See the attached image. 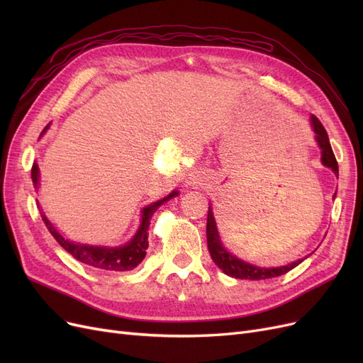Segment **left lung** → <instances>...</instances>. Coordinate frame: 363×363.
Masks as SVG:
<instances>
[{
	"mask_svg": "<svg viewBox=\"0 0 363 363\" xmlns=\"http://www.w3.org/2000/svg\"><path fill=\"white\" fill-rule=\"evenodd\" d=\"M311 123L315 131V139L318 142V145L321 148V162L324 167L330 168L336 175L339 174V168H337V162L336 157L333 155V150L330 145V140H328V135L325 128L323 127L321 121L318 119L316 116L312 115ZM336 196V194L333 195V199ZM206 233H207V247H208V252H211L212 260L216 263V267L219 269H223L224 274L230 277L235 279H244V280H265V279H272V277H279L283 276V274L289 272L291 269H294L295 267H298L300 263L303 262L301 259L289 263L286 267H277V268H262V267H256L251 265V263H247L244 260L238 259L236 256H233L232 252H228L223 244L221 239H219L218 235V228H216V223L215 218L212 213V207L208 206V213H207V227H206Z\"/></svg>",
	"mask_w": 363,
	"mask_h": 363,
	"instance_id": "8db88e82",
	"label": "left lung"
}]
</instances>
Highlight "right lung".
I'll return each instance as SVG.
<instances>
[{
    "label": "right lung",
    "instance_id": "right-lung-1",
    "mask_svg": "<svg viewBox=\"0 0 363 363\" xmlns=\"http://www.w3.org/2000/svg\"><path fill=\"white\" fill-rule=\"evenodd\" d=\"M50 125H47L43 128L42 135L45 133L48 130ZM31 180L33 184H35V188H39V168H38V163H33V168H31ZM179 195L177 191H172L168 196H164V199L152 203L147 207H144V211H142V221H140V227L138 228L136 235L133 236V239L127 242L123 247H113V248H108V247H94V245H83V244H77L72 242L69 239H65L59 232L57 228L54 227L48 218L45 216V213L42 212V208L39 207V212L40 216L43 219V223H45L47 228L50 230V233L52 235V238L57 240L60 244V247H63L67 250L69 255L77 259L82 263H86V265L98 268V269H106V271H130L136 268L139 263L144 260L145 255H147V248H148V225H150V218L152 216L157 208L163 204L167 203L168 200H171L172 196Z\"/></svg>",
    "mask_w": 363,
    "mask_h": 363
}]
</instances>
